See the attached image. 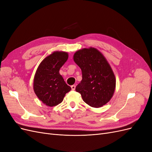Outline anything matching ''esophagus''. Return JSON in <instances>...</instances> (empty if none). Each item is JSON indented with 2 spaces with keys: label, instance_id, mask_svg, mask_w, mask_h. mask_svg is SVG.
<instances>
[{
  "label": "esophagus",
  "instance_id": "esophagus-1",
  "mask_svg": "<svg viewBox=\"0 0 152 152\" xmlns=\"http://www.w3.org/2000/svg\"><path fill=\"white\" fill-rule=\"evenodd\" d=\"M75 85H73V86H71V88H72V90H73V91H74L75 89Z\"/></svg>",
  "mask_w": 152,
  "mask_h": 152
}]
</instances>
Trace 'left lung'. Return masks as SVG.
Returning <instances> with one entry per match:
<instances>
[{"label": "left lung", "mask_w": 152, "mask_h": 152, "mask_svg": "<svg viewBox=\"0 0 152 152\" xmlns=\"http://www.w3.org/2000/svg\"><path fill=\"white\" fill-rule=\"evenodd\" d=\"M73 60L82 70V79L75 90L84 102L94 108L107 104L114 93L116 80L103 55L95 48L82 49L74 54Z\"/></svg>", "instance_id": "1"}]
</instances>
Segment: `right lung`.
<instances>
[{"label": "right lung", "instance_id": "1", "mask_svg": "<svg viewBox=\"0 0 152 152\" xmlns=\"http://www.w3.org/2000/svg\"><path fill=\"white\" fill-rule=\"evenodd\" d=\"M68 58L67 53L54 52L40 63L36 71L34 92L39 99L49 107L61 103L66 93L71 90L59 73Z\"/></svg>", "mask_w": 152, "mask_h": 152}]
</instances>
